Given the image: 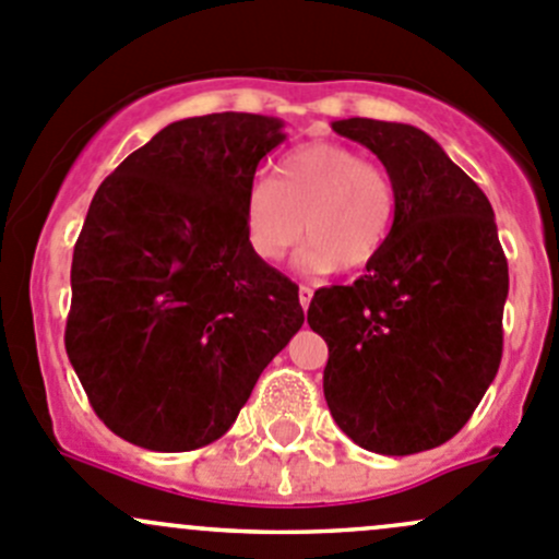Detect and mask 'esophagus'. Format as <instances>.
I'll list each match as a JSON object with an SVG mask.
<instances>
[{
  "mask_svg": "<svg viewBox=\"0 0 559 559\" xmlns=\"http://www.w3.org/2000/svg\"><path fill=\"white\" fill-rule=\"evenodd\" d=\"M298 301H301V307L307 309L309 301H312V287H307V285L298 287Z\"/></svg>",
  "mask_w": 559,
  "mask_h": 559,
  "instance_id": "obj_1",
  "label": "esophagus"
}]
</instances>
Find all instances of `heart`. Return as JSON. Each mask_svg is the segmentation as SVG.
I'll return each mask as SVG.
<instances>
[{"label":"heart","instance_id":"heart-1","mask_svg":"<svg viewBox=\"0 0 559 559\" xmlns=\"http://www.w3.org/2000/svg\"><path fill=\"white\" fill-rule=\"evenodd\" d=\"M400 212V190L383 165L340 143H304L280 159L277 179L245 192V236L252 255L277 263L298 245L309 274L356 272L378 261Z\"/></svg>","mask_w":559,"mask_h":559}]
</instances>
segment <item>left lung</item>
I'll return each instance as SVG.
<instances>
[{
	"instance_id": "8db88e82",
	"label": "left lung",
	"mask_w": 559,
	"mask_h": 559,
	"mask_svg": "<svg viewBox=\"0 0 559 559\" xmlns=\"http://www.w3.org/2000/svg\"><path fill=\"white\" fill-rule=\"evenodd\" d=\"M378 154L400 190L394 234L353 285L314 290L336 427L385 456L429 451L469 421L502 358L508 261L480 187L411 124L334 121Z\"/></svg>"
}]
</instances>
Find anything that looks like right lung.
Wrapping results in <instances>:
<instances>
[{"label": "right lung", "mask_w": 559, "mask_h": 559, "mask_svg": "<svg viewBox=\"0 0 559 559\" xmlns=\"http://www.w3.org/2000/svg\"><path fill=\"white\" fill-rule=\"evenodd\" d=\"M282 121L209 114L159 130L92 198L64 347L99 421L148 451L223 438L301 329L298 285L252 255L247 187Z\"/></svg>", "instance_id": "obj_1"}]
</instances>
